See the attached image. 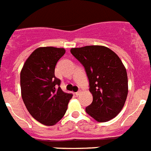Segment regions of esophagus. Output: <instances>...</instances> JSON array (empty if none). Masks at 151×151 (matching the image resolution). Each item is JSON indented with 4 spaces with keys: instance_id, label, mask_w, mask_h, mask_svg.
Instances as JSON below:
<instances>
[{
    "instance_id": "esophagus-1",
    "label": "esophagus",
    "mask_w": 151,
    "mask_h": 151,
    "mask_svg": "<svg viewBox=\"0 0 151 151\" xmlns=\"http://www.w3.org/2000/svg\"><path fill=\"white\" fill-rule=\"evenodd\" d=\"M81 92H82V91H77V92H76V96H78V95H79L81 94Z\"/></svg>"
}]
</instances>
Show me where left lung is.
<instances>
[{"label":"left lung","instance_id":"obj_1","mask_svg":"<svg viewBox=\"0 0 151 151\" xmlns=\"http://www.w3.org/2000/svg\"><path fill=\"white\" fill-rule=\"evenodd\" d=\"M71 53L85 67L93 101L86 111L99 122H106L122 110L128 92L125 67L112 50L103 46L72 48Z\"/></svg>","mask_w":151,"mask_h":151}]
</instances>
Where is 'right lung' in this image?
<instances>
[{"label":"right lung","instance_id":"add662e5","mask_svg":"<svg viewBox=\"0 0 151 151\" xmlns=\"http://www.w3.org/2000/svg\"><path fill=\"white\" fill-rule=\"evenodd\" d=\"M65 52L63 48L39 47L26 60L20 72L24 105L34 119L46 126L60 122L73 97L61 89V81L55 76L56 63Z\"/></svg>","mask_w":151,"mask_h":151}]
</instances>
